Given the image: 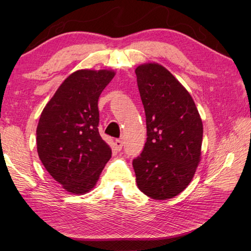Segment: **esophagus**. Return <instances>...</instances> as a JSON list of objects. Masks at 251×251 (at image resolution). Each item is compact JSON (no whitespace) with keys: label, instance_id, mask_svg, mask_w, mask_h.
I'll list each match as a JSON object with an SVG mask.
<instances>
[{"label":"esophagus","instance_id":"1","mask_svg":"<svg viewBox=\"0 0 251 251\" xmlns=\"http://www.w3.org/2000/svg\"><path fill=\"white\" fill-rule=\"evenodd\" d=\"M114 145H115L116 150H117V151H121V150H122V148H123V140H121V139H116Z\"/></svg>","mask_w":251,"mask_h":251}]
</instances>
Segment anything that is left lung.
<instances>
[{"mask_svg": "<svg viewBox=\"0 0 251 251\" xmlns=\"http://www.w3.org/2000/svg\"><path fill=\"white\" fill-rule=\"evenodd\" d=\"M146 112L147 142L132 161L138 188L154 200L177 196L190 184L201 161L202 123L194 100L167 69H136Z\"/></svg>", "mask_w": 251, "mask_h": 251, "instance_id": "8db88e82", "label": "left lung"}]
</instances>
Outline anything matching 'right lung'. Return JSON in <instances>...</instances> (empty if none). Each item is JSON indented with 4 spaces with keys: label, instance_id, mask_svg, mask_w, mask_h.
I'll return each mask as SVG.
<instances>
[{
    "label": "right lung",
    "instance_id": "obj_1",
    "mask_svg": "<svg viewBox=\"0 0 251 251\" xmlns=\"http://www.w3.org/2000/svg\"><path fill=\"white\" fill-rule=\"evenodd\" d=\"M114 75L110 70L75 71L40 116L39 157L51 177L73 194L92 190L111 158V149L98 130V99Z\"/></svg>",
    "mask_w": 251,
    "mask_h": 251
}]
</instances>
